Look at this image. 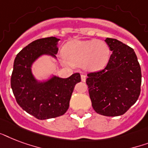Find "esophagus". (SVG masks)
Masks as SVG:
<instances>
[{"label": "esophagus", "instance_id": "34e87169", "mask_svg": "<svg viewBox=\"0 0 148 148\" xmlns=\"http://www.w3.org/2000/svg\"><path fill=\"white\" fill-rule=\"evenodd\" d=\"M81 81H83V82H85V81H86V76H85V75H84V74H81Z\"/></svg>", "mask_w": 148, "mask_h": 148}]
</instances>
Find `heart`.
<instances>
[{
    "mask_svg": "<svg viewBox=\"0 0 148 148\" xmlns=\"http://www.w3.org/2000/svg\"><path fill=\"white\" fill-rule=\"evenodd\" d=\"M110 54V48L103 40H73L65 47L62 62L66 65L83 64L85 69L96 71L108 64Z\"/></svg>",
    "mask_w": 148,
    "mask_h": 148,
    "instance_id": "b5f03b06",
    "label": "heart"
}]
</instances>
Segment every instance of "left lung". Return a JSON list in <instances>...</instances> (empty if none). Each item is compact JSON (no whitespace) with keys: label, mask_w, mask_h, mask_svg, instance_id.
Listing matches in <instances>:
<instances>
[{"label":"left lung","mask_w":148,"mask_h":148,"mask_svg":"<svg viewBox=\"0 0 148 148\" xmlns=\"http://www.w3.org/2000/svg\"><path fill=\"white\" fill-rule=\"evenodd\" d=\"M112 51L105 68L88 74L86 83L94 110L99 114H124L138 101L141 71L135 52L121 41L107 38Z\"/></svg>","instance_id":"left-lung-1"}]
</instances>
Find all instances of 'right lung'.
<instances>
[{
    "instance_id": "obj_1",
    "label": "right lung",
    "mask_w": 148,
    "mask_h": 148,
    "mask_svg": "<svg viewBox=\"0 0 148 148\" xmlns=\"http://www.w3.org/2000/svg\"><path fill=\"white\" fill-rule=\"evenodd\" d=\"M59 38L55 37L36 40L17 53L14 62L10 85L20 107L39 120L61 116L69 108L71 95L81 75L75 73L67 78L51 75L39 81L32 72V66L44 55L57 60Z\"/></svg>"
}]
</instances>
